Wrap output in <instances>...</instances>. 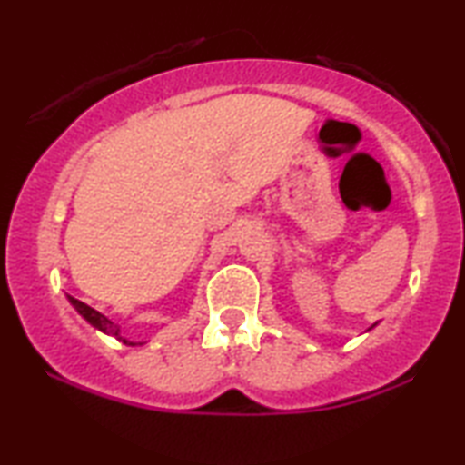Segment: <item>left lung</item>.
<instances>
[{
    "label": "left lung",
    "instance_id": "obj_1",
    "mask_svg": "<svg viewBox=\"0 0 465 465\" xmlns=\"http://www.w3.org/2000/svg\"><path fill=\"white\" fill-rule=\"evenodd\" d=\"M374 326H377V323H374ZM374 326H372V328H374ZM372 328H368V330H372Z\"/></svg>",
    "mask_w": 465,
    "mask_h": 465
}]
</instances>
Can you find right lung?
I'll use <instances>...</instances> for the list:
<instances>
[{"label":"right lung","instance_id":"1","mask_svg":"<svg viewBox=\"0 0 465 465\" xmlns=\"http://www.w3.org/2000/svg\"><path fill=\"white\" fill-rule=\"evenodd\" d=\"M67 301H69V304H72V307L78 311V313L84 317V320L91 323L93 328H97L99 332H104V334H107V336H114V339H118V341H123L124 345H129V347H135V345H143L142 341H131V339H126V336H123V330H120V326L118 323H114L110 317H105L104 313H99L97 309H93V307H88L86 302H82V301H78V298H74V296H67Z\"/></svg>","mask_w":465,"mask_h":465}]
</instances>
